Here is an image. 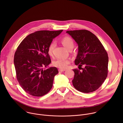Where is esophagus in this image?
I'll return each mask as SVG.
<instances>
[{
	"mask_svg": "<svg viewBox=\"0 0 123 123\" xmlns=\"http://www.w3.org/2000/svg\"><path fill=\"white\" fill-rule=\"evenodd\" d=\"M66 71V69H59V72H65Z\"/></svg>",
	"mask_w": 123,
	"mask_h": 123,
	"instance_id": "obj_1",
	"label": "esophagus"
}]
</instances>
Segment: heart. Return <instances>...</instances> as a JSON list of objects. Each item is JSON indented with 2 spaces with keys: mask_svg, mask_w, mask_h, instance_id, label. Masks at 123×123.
Returning a JSON list of instances; mask_svg holds the SVG:
<instances>
[{
  "mask_svg": "<svg viewBox=\"0 0 123 123\" xmlns=\"http://www.w3.org/2000/svg\"><path fill=\"white\" fill-rule=\"evenodd\" d=\"M61 42L64 46L68 50H72L74 46V40L71 37H63L61 40ZM55 46L56 43L55 42H52L50 44L48 48V53L49 55L52 56L53 55V51ZM71 62V61L69 59L60 58L55 61L54 65L55 67L60 69H66Z\"/></svg>",
  "mask_w": 123,
  "mask_h": 123,
  "instance_id": "b5f03b06",
  "label": "heart"
}]
</instances>
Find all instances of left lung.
I'll list each match as a JSON object with an SVG mask.
<instances>
[{"instance_id": "1", "label": "left lung", "mask_w": 123, "mask_h": 123, "mask_svg": "<svg viewBox=\"0 0 123 123\" xmlns=\"http://www.w3.org/2000/svg\"><path fill=\"white\" fill-rule=\"evenodd\" d=\"M78 46L74 69L73 86L78 91L90 93L95 91L106 80L108 73L109 57L101 42L92 32L86 30L68 31ZM83 65L84 68L81 67Z\"/></svg>"}]
</instances>
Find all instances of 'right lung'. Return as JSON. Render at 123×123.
I'll return each instance as SVG.
<instances>
[{
  "instance_id": "right-lung-1",
  "label": "right lung",
  "mask_w": 123,
  "mask_h": 123,
  "mask_svg": "<svg viewBox=\"0 0 123 123\" xmlns=\"http://www.w3.org/2000/svg\"><path fill=\"white\" fill-rule=\"evenodd\" d=\"M62 31H36L28 35L17 47L13 61L16 78L28 94L40 97L52 88L58 69L56 67H43L51 63L48 53L50 44Z\"/></svg>"
}]
</instances>
